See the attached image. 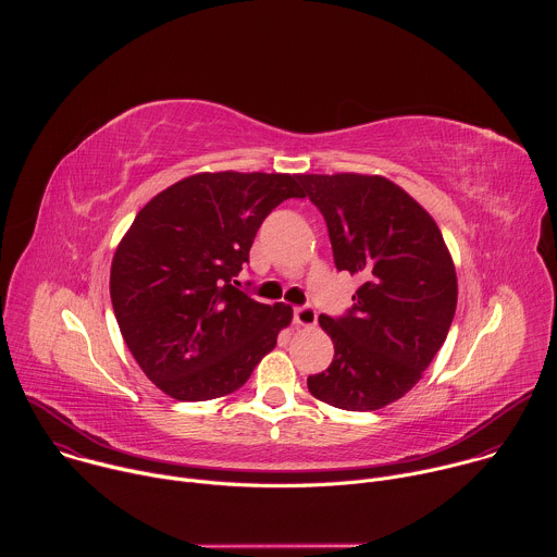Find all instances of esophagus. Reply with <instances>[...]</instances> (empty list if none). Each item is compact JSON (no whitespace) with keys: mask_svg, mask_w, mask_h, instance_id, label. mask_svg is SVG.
I'll return each instance as SVG.
<instances>
[{"mask_svg":"<svg viewBox=\"0 0 557 557\" xmlns=\"http://www.w3.org/2000/svg\"><path fill=\"white\" fill-rule=\"evenodd\" d=\"M293 322L297 326H304V329H312L317 324V310L312 306H297L293 310Z\"/></svg>","mask_w":557,"mask_h":557,"instance_id":"1","label":"esophagus"}]
</instances>
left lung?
Returning <instances> with one entry per match:
<instances>
[{"label":"left lung","instance_id":"obj_1","mask_svg":"<svg viewBox=\"0 0 557 557\" xmlns=\"http://www.w3.org/2000/svg\"><path fill=\"white\" fill-rule=\"evenodd\" d=\"M297 181L326 220L335 267L363 280L344 317L320 314L335 357L308 389L342 410H381L419 383L447 337L458 297L451 256L432 215L383 176Z\"/></svg>","mask_w":557,"mask_h":557}]
</instances>
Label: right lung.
Returning <instances> with one entry per match:
<instances>
[{
    "label": "right lung",
    "instance_id": "add662e5",
    "mask_svg": "<svg viewBox=\"0 0 557 557\" xmlns=\"http://www.w3.org/2000/svg\"><path fill=\"white\" fill-rule=\"evenodd\" d=\"M304 198L290 174H196L153 196L114 253L110 297L147 379L176 401L243 387L293 320L232 282L264 218ZM237 284V282H236Z\"/></svg>",
    "mask_w": 557,
    "mask_h": 557
}]
</instances>
